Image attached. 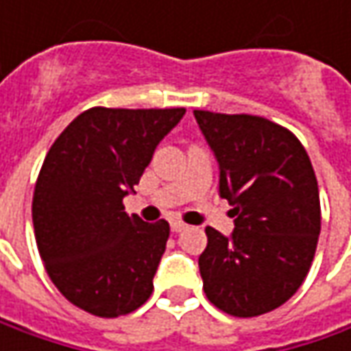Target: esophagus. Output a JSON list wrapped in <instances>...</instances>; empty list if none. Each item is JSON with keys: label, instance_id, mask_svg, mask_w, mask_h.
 <instances>
[{"label": "esophagus", "instance_id": "34e87169", "mask_svg": "<svg viewBox=\"0 0 351 351\" xmlns=\"http://www.w3.org/2000/svg\"><path fill=\"white\" fill-rule=\"evenodd\" d=\"M171 232H183L185 228H187V224L182 223V221H171Z\"/></svg>", "mask_w": 351, "mask_h": 351}]
</instances>
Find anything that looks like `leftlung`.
<instances>
[{"label":"left lung","mask_w":351,"mask_h":351,"mask_svg":"<svg viewBox=\"0 0 351 351\" xmlns=\"http://www.w3.org/2000/svg\"><path fill=\"white\" fill-rule=\"evenodd\" d=\"M221 168L234 232L207 226L199 256L203 291L226 315L252 318L287 303L303 285L320 234L313 164L289 128L258 115L193 111Z\"/></svg>","instance_id":"1"}]
</instances>
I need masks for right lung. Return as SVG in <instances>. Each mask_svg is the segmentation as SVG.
Returning <instances> with one entry per match:
<instances>
[{
  "mask_svg": "<svg viewBox=\"0 0 351 351\" xmlns=\"http://www.w3.org/2000/svg\"><path fill=\"white\" fill-rule=\"evenodd\" d=\"M183 115V107H91L62 130L43 162L33 195L38 254L56 289L93 317L128 315L154 291L169 224L128 217L123 197Z\"/></svg>",
  "mask_w": 351,
  "mask_h": 351,
  "instance_id": "right-lung-1",
  "label": "right lung"
}]
</instances>
